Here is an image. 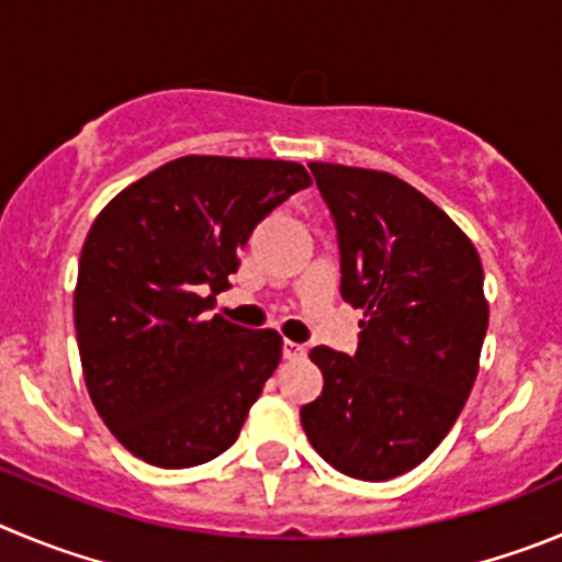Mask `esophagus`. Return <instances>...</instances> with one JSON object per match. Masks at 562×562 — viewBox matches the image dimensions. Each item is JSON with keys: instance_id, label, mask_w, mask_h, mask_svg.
<instances>
[{"instance_id": "obj_1", "label": "esophagus", "mask_w": 562, "mask_h": 562, "mask_svg": "<svg viewBox=\"0 0 562 562\" xmlns=\"http://www.w3.org/2000/svg\"><path fill=\"white\" fill-rule=\"evenodd\" d=\"M305 352L307 349L302 344H293V340H285V344H282V358L285 360H302Z\"/></svg>"}]
</instances>
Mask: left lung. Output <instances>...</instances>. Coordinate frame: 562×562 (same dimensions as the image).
Segmentation results:
<instances>
[{"instance_id":"obj_1","label":"left lung","mask_w":562,"mask_h":562,"mask_svg":"<svg viewBox=\"0 0 562 562\" xmlns=\"http://www.w3.org/2000/svg\"><path fill=\"white\" fill-rule=\"evenodd\" d=\"M333 213L340 296L363 311L358 352H311L324 391L302 427L340 474L382 482L416 469L458 422L487 329L469 235L385 171L311 162Z\"/></svg>"}]
</instances>
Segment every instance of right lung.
Instances as JSON below:
<instances>
[{"mask_svg":"<svg viewBox=\"0 0 562 562\" xmlns=\"http://www.w3.org/2000/svg\"><path fill=\"white\" fill-rule=\"evenodd\" d=\"M307 186L291 160L188 155L124 188L91 224L77 346L93 407L135 458L188 469L235 443L282 338L207 311L251 229Z\"/></svg>","mask_w":562,"mask_h":562,"instance_id":"1","label":"right lung"}]
</instances>
